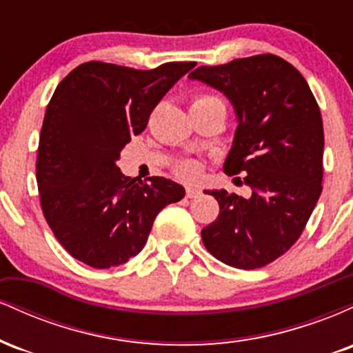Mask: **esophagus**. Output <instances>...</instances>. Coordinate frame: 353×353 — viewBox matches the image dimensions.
Listing matches in <instances>:
<instances>
[{"instance_id": "esophagus-1", "label": "esophagus", "mask_w": 353, "mask_h": 353, "mask_svg": "<svg viewBox=\"0 0 353 353\" xmlns=\"http://www.w3.org/2000/svg\"><path fill=\"white\" fill-rule=\"evenodd\" d=\"M185 196H188L189 199H194V197L201 196V190L197 188H188V189H185Z\"/></svg>"}]
</instances>
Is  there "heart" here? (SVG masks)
<instances>
[{
    "label": "heart",
    "instance_id": "b5f03b06",
    "mask_svg": "<svg viewBox=\"0 0 353 353\" xmlns=\"http://www.w3.org/2000/svg\"><path fill=\"white\" fill-rule=\"evenodd\" d=\"M202 103H221L222 104V101L216 98V96L204 94V96H199V98L194 101L192 104H202ZM179 171H181V174H184V176H192V174H196L197 168L194 164H184V165H181Z\"/></svg>",
    "mask_w": 353,
    "mask_h": 353
}]
</instances>
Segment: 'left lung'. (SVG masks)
Here are the masks:
<instances>
[{
  "label": "left lung",
  "instance_id": "8db88e82",
  "mask_svg": "<svg viewBox=\"0 0 353 353\" xmlns=\"http://www.w3.org/2000/svg\"><path fill=\"white\" fill-rule=\"evenodd\" d=\"M217 89L237 117L224 172L245 174L250 197L224 189L205 192L219 216L202 229L214 257L237 269H259L285 254L301 237L322 192L323 125L309 84L274 54L201 66L189 74Z\"/></svg>",
  "mask_w": 353,
  "mask_h": 353
}]
</instances>
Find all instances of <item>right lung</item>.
Listing matches in <instances>:
<instances>
[{"label":"right lung","mask_w":353,"mask_h":353,"mask_svg":"<svg viewBox=\"0 0 353 353\" xmlns=\"http://www.w3.org/2000/svg\"><path fill=\"white\" fill-rule=\"evenodd\" d=\"M196 63L141 71L89 61L56 88L39 136L36 179L43 214L59 244L94 269L143 250L157 214L185 190L165 177H125L121 151L152 109Z\"/></svg>","instance_id":"obj_1"}]
</instances>
